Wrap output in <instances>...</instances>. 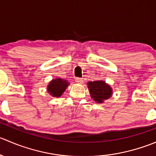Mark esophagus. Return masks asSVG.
Listing matches in <instances>:
<instances>
[{
  "instance_id": "1",
  "label": "esophagus",
  "mask_w": 156,
  "mask_h": 156,
  "mask_svg": "<svg viewBox=\"0 0 156 156\" xmlns=\"http://www.w3.org/2000/svg\"><path fill=\"white\" fill-rule=\"evenodd\" d=\"M75 81L78 84H82L83 83V79L82 78H75Z\"/></svg>"
}]
</instances>
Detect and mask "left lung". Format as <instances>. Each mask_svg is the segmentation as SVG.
Instances as JSON below:
<instances>
[{
  "instance_id": "left-lung-1",
  "label": "left lung",
  "mask_w": 156,
  "mask_h": 156,
  "mask_svg": "<svg viewBox=\"0 0 156 156\" xmlns=\"http://www.w3.org/2000/svg\"><path fill=\"white\" fill-rule=\"evenodd\" d=\"M91 98L97 103H103L112 96V88L103 80L87 82Z\"/></svg>"
}]
</instances>
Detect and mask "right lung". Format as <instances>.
<instances>
[{
	"instance_id": "obj_1",
	"label": "right lung",
	"mask_w": 156,
	"mask_h": 156,
	"mask_svg": "<svg viewBox=\"0 0 156 156\" xmlns=\"http://www.w3.org/2000/svg\"><path fill=\"white\" fill-rule=\"evenodd\" d=\"M69 83L67 80L61 78H56L51 80L49 82L47 90L50 96L53 97H59L65 92L66 89L68 87Z\"/></svg>"
}]
</instances>
